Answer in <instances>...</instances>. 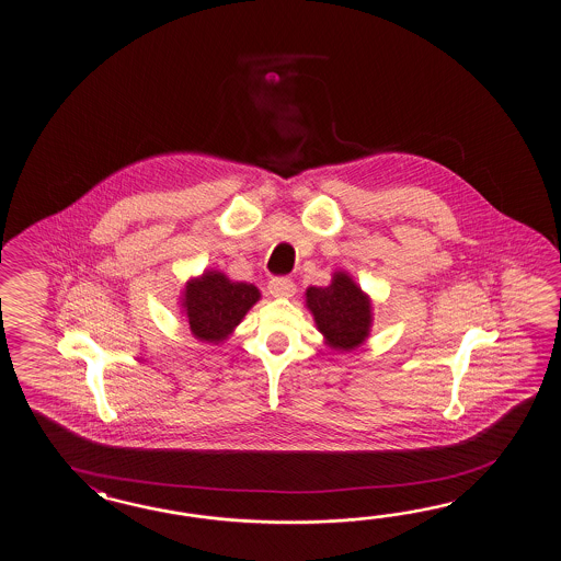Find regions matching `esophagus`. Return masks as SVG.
<instances>
[{"label":"esophagus","mask_w":561,"mask_h":561,"mask_svg":"<svg viewBox=\"0 0 561 561\" xmlns=\"http://www.w3.org/2000/svg\"><path fill=\"white\" fill-rule=\"evenodd\" d=\"M267 289L275 298H291L296 294V284L291 277H274Z\"/></svg>","instance_id":"esophagus-1"}]
</instances>
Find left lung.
<instances>
[{
	"instance_id": "8db88e82",
	"label": "left lung",
	"mask_w": 561,
	"mask_h": 561,
	"mask_svg": "<svg viewBox=\"0 0 561 561\" xmlns=\"http://www.w3.org/2000/svg\"><path fill=\"white\" fill-rule=\"evenodd\" d=\"M308 308L325 340L340 350L356 348L370 330V299L346 274L334 275L328 287L306 291Z\"/></svg>"
}]
</instances>
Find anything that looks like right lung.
<instances>
[{
  "label": "right lung",
  "instance_id": "add662e5",
  "mask_svg": "<svg viewBox=\"0 0 561 561\" xmlns=\"http://www.w3.org/2000/svg\"><path fill=\"white\" fill-rule=\"evenodd\" d=\"M257 299V287L207 272L199 279L188 282L183 306L195 336L203 342H221Z\"/></svg>",
  "mask_w": 561,
  "mask_h": 561
}]
</instances>
